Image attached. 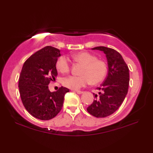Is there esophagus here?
I'll list each match as a JSON object with an SVG mask.
<instances>
[{"label": "esophagus", "instance_id": "esophagus-1", "mask_svg": "<svg viewBox=\"0 0 153 153\" xmlns=\"http://www.w3.org/2000/svg\"><path fill=\"white\" fill-rule=\"evenodd\" d=\"M75 92L77 93V94H82V93H83V91H75Z\"/></svg>", "mask_w": 153, "mask_h": 153}]
</instances>
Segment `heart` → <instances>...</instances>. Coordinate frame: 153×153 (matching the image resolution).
Here are the masks:
<instances>
[{
	"instance_id": "heart-1",
	"label": "heart",
	"mask_w": 153,
	"mask_h": 153,
	"mask_svg": "<svg viewBox=\"0 0 153 153\" xmlns=\"http://www.w3.org/2000/svg\"><path fill=\"white\" fill-rule=\"evenodd\" d=\"M73 59L83 65L80 74L81 76H70L62 80L63 85L73 90H77L88 85L91 82L93 84L99 83L105 79L108 68L102 60L88 52H80L71 55ZM56 68L62 74L68 73L70 70L69 61L65 56L60 57L56 61Z\"/></svg>"
}]
</instances>
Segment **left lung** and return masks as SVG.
Returning a JSON list of instances; mask_svg holds the SVG:
<instances>
[{
  "mask_svg": "<svg viewBox=\"0 0 153 153\" xmlns=\"http://www.w3.org/2000/svg\"><path fill=\"white\" fill-rule=\"evenodd\" d=\"M92 49L106 54L108 73L105 82L97 88L100 91L99 95H95L96 99L87 110L97 118H105L116 112L125 99L129 87V68L122 55L113 48L97 47Z\"/></svg>",
  "mask_w": 153,
  "mask_h": 153,
  "instance_id": "left-lung-1",
  "label": "left lung"
}]
</instances>
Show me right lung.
Returning <instances> with one entry per match:
<instances>
[{
  "label": "right lung",
  "mask_w": 153,
  "mask_h": 153,
  "mask_svg": "<svg viewBox=\"0 0 153 153\" xmlns=\"http://www.w3.org/2000/svg\"><path fill=\"white\" fill-rule=\"evenodd\" d=\"M58 48L47 46L37 51L24 64L18 87L23 105L35 118L48 120L54 118L63 106L69 89L60 87L51 92L48 85L57 76L56 63L60 56Z\"/></svg>",
  "instance_id": "obj_1"
}]
</instances>
